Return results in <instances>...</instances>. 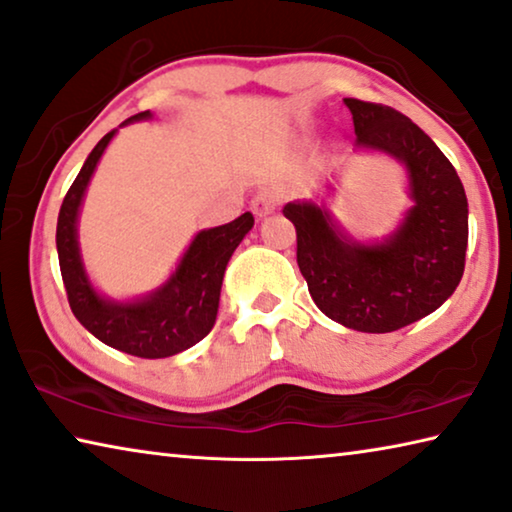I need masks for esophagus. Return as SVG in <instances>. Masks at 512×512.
<instances>
[{
  "instance_id": "34e87169",
  "label": "esophagus",
  "mask_w": 512,
  "mask_h": 512,
  "mask_svg": "<svg viewBox=\"0 0 512 512\" xmlns=\"http://www.w3.org/2000/svg\"><path fill=\"white\" fill-rule=\"evenodd\" d=\"M278 207V196L273 191H259L253 198V212L257 216H269Z\"/></svg>"
}]
</instances>
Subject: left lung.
<instances>
[{
	"label": "left lung",
	"instance_id": "8db88e82",
	"mask_svg": "<svg viewBox=\"0 0 512 512\" xmlns=\"http://www.w3.org/2000/svg\"><path fill=\"white\" fill-rule=\"evenodd\" d=\"M355 148L385 152L408 170L403 223L380 243L348 239L314 202L282 209L296 227V262L319 310L360 332H394L435 312L465 271L467 196L442 150L408 116L344 97Z\"/></svg>",
	"mask_w": 512,
	"mask_h": 512
}]
</instances>
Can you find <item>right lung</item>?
Returning <instances> with one entry per match:
<instances>
[{"mask_svg": "<svg viewBox=\"0 0 512 512\" xmlns=\"http://www.w3.org/2000/svg\"><path fill=\"white\" fill-rule=\"evenodd\" d=\"M143 118H150V111L136 113L123 125ZM113 134L116 129L102 136L63 198L59 223H56L61 278L72 314L102 344L145 360L170 358L198 344L214 328L225 266L241 239L255 225V218L246 212L232 223L198 232L175 273L164 282V287L152 291L150 296L132 300V303H116L100 296L81 262L77 216L93 170Z\"/></svg>", "mask_w": 512, "mask_h": 512, "instance_id": "obj_1", "label": "right lung"}]
</instances>
